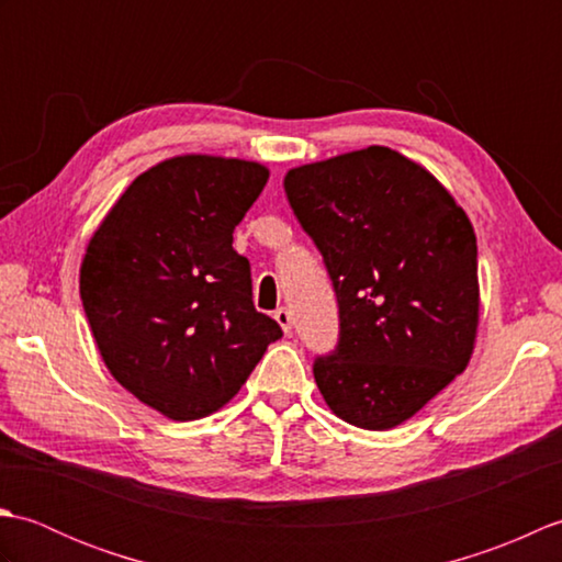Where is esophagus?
Segmentation results:
<instances>
[{
  "label": "esophagus",
  "mask_w": 562,
  "mask_h": 562,
  "mask_svg": "<svg viewBox=\"0 0 562 562\" xmlns=\"http://www.w3.org/2000/svg\"><path fill=\"white\" fill-rule=\"evenodd\" d=\"M274 321H278L280 328L284 330V336H290V333H292V314H290V308L280 306L278 312H274Z\"/></svg>",
  "instance_id": "obj_1"
}]
</instances>
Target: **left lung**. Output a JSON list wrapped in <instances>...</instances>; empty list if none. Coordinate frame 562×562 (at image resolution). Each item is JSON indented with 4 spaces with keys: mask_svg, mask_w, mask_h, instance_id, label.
Returning a JSON list of instances; mask_svg holds the SVG:
<instances>
[{
    "mask_svg": "<svg viewBox=\"0 0 562 562\" xmlns=\"http://www.w3.org/2000/svg\"><path fill=\"white\" fill-rule=\"evenodd\" d=\"M340 306V345L314 364L340 420L384 432L423 411L471 362L481 324L475 232L449 190L372 145L284 173Z\"/></svg>",
    "mask_w": 562,
    "mask_h": 562,
    "instance_id": "8db88e82",
    "label": "left lung"
}]
</instances>
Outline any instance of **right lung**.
I'll list each match as a JSON object with an SVG mask.
<instances>
[{
	"label": "right lung",
	"instance_id": "right-lung-1",
	"mask_svg": "<svg viewBox=\"0 0 562 562\" xmlns=\"http://www.w3.org/2000/svg\"><path fill=\"white\" fill-rule=\"evenodd\" d=\"M268 178L258 161L178 154L139 173L89 238L79 294L103 364L169 420L224 408L282 338L232 248Z\"/></svg>",
	"mask_w": 562,
	"mask_h": 562
}]
</instances>
